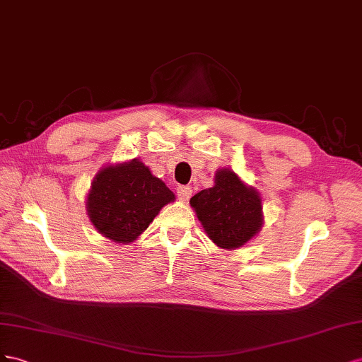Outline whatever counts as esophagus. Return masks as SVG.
Returning a JSON list of instances; mask_svg holds the SVG:
<instances>
[{"label":"esophagus","instance_id":"34e87169","mask_svg":"<svg viewBox=\"0 0 362 362\" xmlns=\"http://www.w3.org/2000/svg\"><path fill=\"white\" fill-rule=\"evenodd\" d=\"M192 195V189L189 187H179L177 188V197L183 202H187Z\"/></svg>","mask_w":362,"mask_h":362}]
</instances>
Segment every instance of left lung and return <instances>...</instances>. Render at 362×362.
I'll return each instance as SVG.
<instances>
[{
    "mask_svg": "<svg viewBox=\"0 0 362 362\" xmlns=\"http://www.w3.org/2000/svg\"><path fill=\"white\" fill-rule=\"evenodd\" d=\"M189 204L209 240L224 250L245 245L264 224L261 194L230 168L216 170L214 187L195 194Z\"/></svg>",
    "mask_w": 362,
    "mask_h": 362,
    "instance_id": "obj_1",
    "label": "left lung"
}]
</instances>
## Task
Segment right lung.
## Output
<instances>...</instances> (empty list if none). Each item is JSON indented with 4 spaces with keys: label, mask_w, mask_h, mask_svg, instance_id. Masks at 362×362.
<instances>
[{
    "label": "right lung",
    "mask_w": 362,
    "mask_h": 362,
    "mask_svg": "<svg viewBox=\"0 0 362 362\" xmlns=\"http://www.w3.org/2000/svg\"><path fill=\"white\" fill-rule=\"evenodd\" d=\"M175 195L139 159L100 168L86 195L92 226L117 244L135 243Z\"/></svg>",
    "instance_id": "obj_1"
}]
</instances>
